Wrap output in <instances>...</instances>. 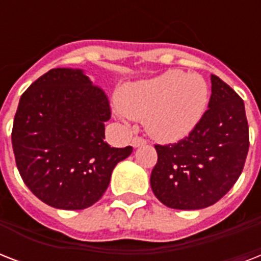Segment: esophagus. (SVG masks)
I'll use <instances>...</instances> for the list:
<instances>
[{
    "mask_svg": "<svg viewBox=\"0 0 261 261\" xmlns=\"http://www.w3.org/2000/svg\"><path fill=\"white\" fill-rule=\"evenodd\" d=\"M131 143H133V146L134 147L143 146V145H146V139L142 138V137H134L133 141H131Z\"/></svg>",
    "mask_w": 261,
    "mask_h": 261,
    "instance_id": "esophagus-1",
    "label": "esophagus"
}]
</instances>
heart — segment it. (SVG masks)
<instances>
[{"instance_id":"b5f03b06","label":"heart","mask_w":261,"mask_h":261,"mask_svg":"<svg viewBox=\"0 0 261 261\" xmlns=\"http://www.w3.org/2000/svg\"><path fill=\"white\" fill-rule=\"evenodd\" d=\"M208 94V85L199 74L168 70L123 87L118 104L128 118L143 119L151 137L174 142L187 137L202 120Z\"/></svg>"}]
</instances>
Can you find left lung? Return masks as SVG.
<instances>
[{
  "mask_svg": "<svg viewBox=\"0 0 261 261\" xmlns=\"http://www.w3.org/2000/svg\"><path fill=\"white\" fill-rule=\"evenodd\" d=\"M159 154L151 190L165 206L199 210L229 192L244 169L249 127L243 98L211 74L208 110L198 126L177 143L155 145Z\"/></svg>",
  "mask_w": 261,
  "mask_h": 261,
  "instance_id": "left-lung-1",
  "label": "left lung"
}]
</instances>
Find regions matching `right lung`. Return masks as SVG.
<instances>
[{
	"mask_svg": "<svg viewBox=\"0 0 261 261\" xmlns=\"http://www.w3.org/2000/svg\"><path fill=\"white\" fill-rule=\"evenodd\" d=\"M110 118L108 97L80 69H51L31 84L14 115L12 146L36 198L62 210H84L101 198L116 164L133 151L104 141Z\"/></svg>",
	"mask_w": 261,
	"mask_h": 261,
	"instance_id": "1",
	"label": "right lung"
}]
</instances>
